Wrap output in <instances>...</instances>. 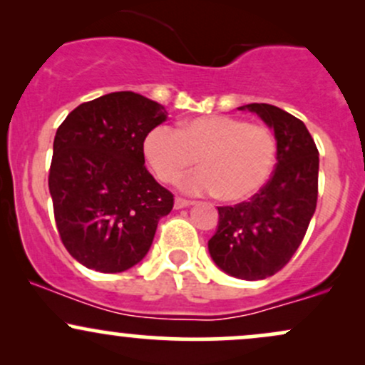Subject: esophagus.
<instances>
[{
  "mask_svg": "<svg viewBox=\"0 0 365 365\" xmlns=\"http://www.w3.org/2000/svg\"><path fill=\"white\" fill-rule=\"evenodd\" d=\"M194 200H187L183 197H177L175 199V209H182V207H188V206H194Z\"/></svg>",
  "mask_w": 365,
  "mask_h": 365,
  "instance_id": "obj_1",
  "label": "esophagus"
}]
</instances>
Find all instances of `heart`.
<instances>
[{"instance_id":"b5f03b06","label":"heart","mask_w":365,"mask_h":365,"mask_svg":"<svg viewBox=\"0 0 365 365\" xmlns=\"http://www.w3.org/2000/svg\"><path fill=\"white\" fill-rule=\"evenodd\" d=\"M145 161L163 183L182 180L192 194H215L223 202H242L257 194L273 173L276 137L261 123L226 115L180 121L177 130L156 127L145 135Z\"/></svg>"}]
</instances>
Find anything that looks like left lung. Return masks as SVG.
<instances>
[{"label":"left lung","instance_id":"obj_1","mask_svg":"<svg viewBox=\"0 0 365 365\" xmlns=\"http://www.w3.org/2000/svg\"><path fill=\"white\" fill-rule=\"evenodd\" d=\"M238 110L255 113L274 130L278 163L249 202L217 207V230L207 247L226 274L254 282L278 273L302 244L317 204L319 153L304 121L290 113L264 103Z\"/></svg>","mask_w":365,"mask_h":365}]
</instances>
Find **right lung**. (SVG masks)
Segmentation results:
<instances>
[{"label": "right lung", "instance_id": "1", "mask_svg": "<svg viewBox=\"0 0 365 365\" xmlns=\"http://www.w3.org/2000/svg\"><path fill=\"white\" fill-rule=\"evenodd\" d=\"M165 120L161 104L121 91L82 103L58 127L48 180L54 220L65 249L89 269L121 273L140 262L173 209L142 149Z\"/></svg>", "mask_w": 365, "mask_h": 365}]
</instances>
